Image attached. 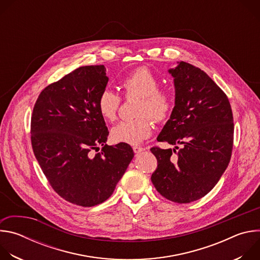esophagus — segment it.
Wrapping results in <instances>:
<instances>
[{
  "label": "esophagus",
  "instance_id": "34e87169",
  "mask_svg": "<svg viewBox=\"0 0 260 260\" xmlns=\"http://www.w3.org/2000/svg\"><path fill=\"white\" fill-rule=\"evenodd\" d=\"M133 150H134V152L135 153H140V152H143V151H145V148H143V147H140V146H134L133 147Z\"/></svg>",
  "mask_w": 260,
  "mask_h": 260
}]
</instances>
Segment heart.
<instances>
[{"mask_svg":"<svg viewBox=\"0 0 260 260\" xmlns=\"http://www.w3.org/2000/svg\"><path fill=\"white\" fill-rule=\"evenodd\" d=\"M120 86L126 98L138 96L137 118L120 121L111 129V138L115 143L138 145L153 129L151 117L156 121L166 120L174 108V96L167 90L159 89V79L147 67H140L125 76ZM120 96L109 88H105L99 95L96 107L101 116L109 122L117 117Z\"/></svg>","mask_w":260,"mask_h":260,"instance_id":"obj_1","label":"heart"}]
</instances>
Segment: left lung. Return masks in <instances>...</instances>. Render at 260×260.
Listing matches in <instances>:
<instances>
[{
  "label": "left lung",
  "instance_id": "obj_1",
  "mask_svg": "<svg viewBox=\"0 0 260 260\" xmlns=\"http://www.w3.org/2000/svg\"><path fill=\"white\" fill-rule=\"evenodd\" d=\"M169 73L174 78L175 107L157 141L182 148L176 156L171 148H151L157 159L151 181L167 200L187 204L209 193L226 170L234 118L226 94L204 71L180 61Z\"/></svg>",
  "mask_w": 260,
  "mask_h": 260
}]
</instances>
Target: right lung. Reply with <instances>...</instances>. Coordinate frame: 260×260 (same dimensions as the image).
<instances>
[{
	"label": "right lung",
	"instance_id": "1",
	"mask_svg": "<svg viewBox=\"0 0 260 260\" xmlns=\"http://www.w3.org/2000/svg\"><path fill=\"white\" fill-rule=\"evenodd\" d=\"M108 81L105 66L80 67L45 87L32 110L37 160L54 191L81 207L108 200L134 158L129 145L106 144L109 132L96 102Z\"/></svg>",
	"mask_w": 260,
	"mask_h": 260
}]
</instances>
